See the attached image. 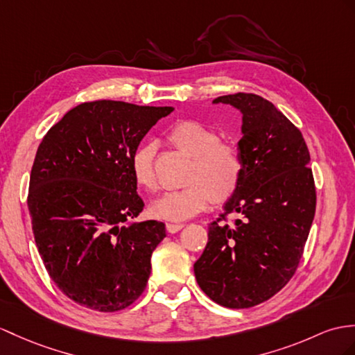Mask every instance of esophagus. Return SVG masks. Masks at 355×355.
Listing matches in <instances>:
<instances>
[{"label":"esophagus","mask_w":355,"mask_h":355,"mask_svg":"<svg viewBox=\"0 0 355 355\" xmlns=\"http://www.w3.org/2000/svg\"><path fill=\"white\" fill-rule=\"evenodd\" d=\"M167 232H170V233H176V232H179L180 229L184 227V224H175V223H167Z\"/></svg>","instance_id":"obj_1"}]
</instances>
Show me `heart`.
Masks as SVG:
<instances>
[{"instance_id": "obj_1", "label": "heart", "mask_w": 355, "mask_h": 355, "mask_svg": "<svg viewBox=\"0 0 355 355\" xmlns=\"http://www.w3.org/2000/svg\"><path fill=\"white\" fill-rule=\"evenodd\" d=\"M220 132L198 120H179L170 128L167 140L191 159L185 188L170 191L150 205L153 217L167 221H185L212 203H224L236 193L244 176V158L232 141L220 140ZM135 184L144 191L158 188L155 170V148L146 144L131 158Z\"/></svg>"}]
</instances>
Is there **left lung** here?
Wrapping results in <instances>:
<instances>
[{
	"label": "left lung",
	"mask_w": 355,
	"mask_h": 355,
	"mask_svg": "<svg viewBox=\"0 0 355 355\" xmlns=\"http://www.w3.org/2000/svg\"><path fill=\"white\" fill-rule=\"evenodd\" d=\"M243 112L241 185L209 224L194 263L198 286L229 309H248L280 292L295 274L316 209L310 153L300 129L253 93L214 99ZM236 213V220L228 214Z\"/></svg>",
	"instance_id": "1"
}]
</instances>
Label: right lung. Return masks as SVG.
<instances>
[{"label":"right lung","mask_w":355,"mask_h":355,"mask_svg":"<svg viewBox=\"0 0 355 355\" xmlns=\"http://www.w3.org/2000/svg\"><path fill=\"white\" fill-rule=\"evenodd\" d=\"M173 110L84 102L39 144L27 198L34 241L49 277L78 304L119 312L146 289L166 226L131 223L144 207L131 158Z\"/></svg>","instance_id":"1"}]
</instances>
